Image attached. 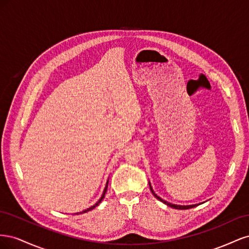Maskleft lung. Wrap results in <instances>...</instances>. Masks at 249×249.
Returning a JSON list of instances; mask_svg holds the SVG:
<instances>
[{
	"instance_id": "1",
	"label": "left lung",
	"mask_w": 249,
	"mask_h": 249,
	"mask_svg": "<svg viewBox=\"0 0 249 249\" xmlns=\"http://www.w3.org/2000/svg\"><path fill=\"white\" fill-rule=\"evenodd\" d=\"M148 184H149V189H150V191H152V193H153L154 196H155L157 199H159L160 201H162L163 203H165V205H167L168 207H171V208H173V209H178V210H187V209H191V208H194V207H196V206L200 205V203H197V205H190V206H180V205H175V203L168 202V201H166V200L162 199L160 196H158V195L155 193V191H154V189H153V187H152V185H150V183H149V182H148Z\"/></svg>"
}]
</instances>
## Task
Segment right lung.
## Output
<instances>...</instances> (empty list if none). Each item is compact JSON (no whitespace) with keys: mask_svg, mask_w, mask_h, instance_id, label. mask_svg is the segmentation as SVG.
<instances>
[{"mask_svg":"<svg viewBox=\"0 0 249 249\" xmlns=\"http://www.w3.org/2000/svg\"><path fill=\"white\" fill-rule=\"evenodd\" d=\"M108 183H109V179L107 180V183H106V186H105V189H104V191H103V194H102V196H101V198L97 200L93 206H91V207H89V208H87L86 210H84V211H82V212H78V213H74V215H78V214H83V213H86V212H88V211H90V210H92V209H94L96 206H99L100 205V202L104 199V197H105V194H106V192H107V188H108Z\"/></svg>","mask_w":249,"mask_h":249,"instance_id":"add662e5","label":"right lung"}]
</instances>
